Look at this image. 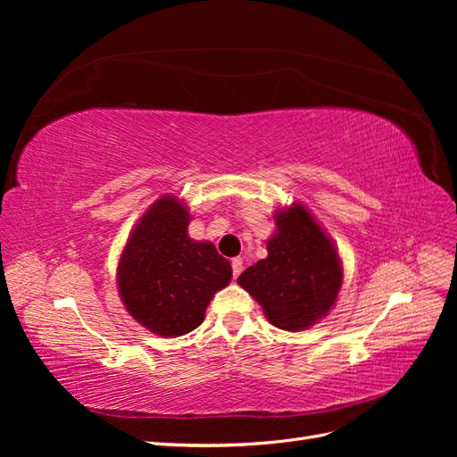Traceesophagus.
<instances>
[{
  "label": "esophagus",
  "mask_w": 457,
  "mask_h": 457,
  "mask_svg": "<svg viewBox=\"0 0 457 457\" xmlns=\"http://www.w3.org/2000/svg\"><path fill=\"white\" fill-rule=\"evenodd\" d=\"M242 270H244V261H242V257L232 259V276H234V278H238Z\"/></svg>",
  "instance_id": "1"
}]
</instances>
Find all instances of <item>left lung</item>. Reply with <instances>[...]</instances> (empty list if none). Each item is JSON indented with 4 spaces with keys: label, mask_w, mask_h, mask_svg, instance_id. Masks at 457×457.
<instances>
[{
    "label": "left lung",
    "mask_w": 457,
    "mask_h": 457,
    "mask_svg": "<svg viewBox=\"0 0 457 457\" xmlns=\"http://www.w3.org/2000/svg\"><path fill=\"white\" fill-rule=\"evenodd\" d=\"M274 220L267 259L245 269L238 284L253 295L272 326L301 331L334 307L343 282L341 261L305 205L276 212Z\"/></svg>",
    "instance_id": "1"
}]
</instances>
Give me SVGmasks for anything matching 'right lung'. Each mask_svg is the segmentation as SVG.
<instances>
[{
	"label": "right lung",
	"instance_id": "1",
	"mask_svg": "<svg viewBox=\"0 0 457 457\" xmlns=\"http://www.w3.org/2000/svg\"><path fill=\"white\" fill-rule=\"evenodd\" d=\"M188 220L175 196L156 200L133 228L118 265L128 312L163 337L196 329L213 295L232 278L230 262L212 242L188 238Z\"/></svg>",
	"mask_w": 457,
	"mask_h": 457
}]
</instances>
